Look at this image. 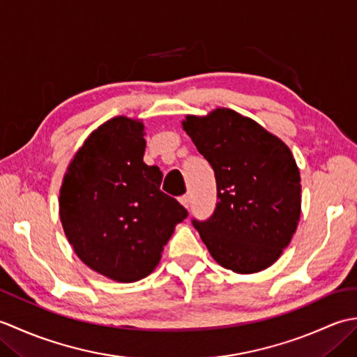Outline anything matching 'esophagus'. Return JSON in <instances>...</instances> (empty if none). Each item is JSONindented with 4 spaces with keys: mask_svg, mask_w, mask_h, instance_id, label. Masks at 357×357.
Returning a JSON list of instances; mask_svg holds the SVG:
<instances>
[{
    "mask_svg": "<svg viewBox=\"0 0 357 357\" xmlns=\"http://www.w3.org/2000/svg\"><path fill=\"white\" fill-rule=\"evenodd\" d=\"M179 202L183 204V206H184L185 208H188V207H190V196H188V195L181 196V198H179Z\"/></svg>",
    "mask_w": 357,
    "mask_h": 357,
    "instance_id": "1",
    "label": "esophagus"
}]
</instances>
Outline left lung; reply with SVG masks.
<instances>
[{
	"label": "left lung",
	"instance_id": "8db88e82",
	"mask_svg": "<svg viewBox=\"0 0 357 357\" xmlns=\"http://www.w3.org/2000/svg\"><path fill=\"white\" fill-rule=\"evenodd\" d=\"M183 127L215 170L213 215L192 219L210 255L241 275L270 267L290 244L301 216V176L290 149L230 109L187 116Z\"/></svg>",
	"mask_w": 357,
	"mask_h": 357
}]
</instances>
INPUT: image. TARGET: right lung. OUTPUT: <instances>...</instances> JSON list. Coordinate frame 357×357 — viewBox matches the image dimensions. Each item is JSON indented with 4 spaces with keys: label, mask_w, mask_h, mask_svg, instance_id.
Instances as JSON below:
<instances>
[{
    "label": "right lung",
    "mask_w": 357,
    "mask_h": 357,
    "mask_svg": "<svg viewBox=\"0 0 357 357\" xmlns=\"http://www.w3.org/2000/svg\"><path fill=\"white\" fill-rule=\"evenodd\" d=\"M144 150L142 123L113 118L77 151L59 192V218L75 253L118 282L149 276L188 215L161 192L162 172L142 161Z\"/></svg>",
    "instance_id": "1"
}]
</instances>
